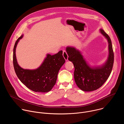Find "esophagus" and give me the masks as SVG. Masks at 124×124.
<instances>
[{"label": "esophagus", "mask_w": 124, "mask_h": 124, "mask_svg": "<svg viewBox=\"0 0 124 124\" xmlns=\"http://www.w3.org/2000/svg\"><path fill=\"white\" fill-rule=\"evenodd\" d=\"M63 56L64 58H65V60L67 61L68 60V54H67L66 50H63Z\"/></svg>", "instance_id": "34e87169"}]
</instances>
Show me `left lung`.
<instances>
[{
  "label": "left lung",
  "mask_w": 124,
  "mask_h": 124,
  "mask_svg": "<svg viewBox=\"0 0 124 124\" xmlns=\"http://www.w3.org/2000/svg\"><path fill=\"white\" fill-rule=\"evenodd\" d=\"M100 32L108 40L109 53L107 61L101 66H90L79 50L72 46L66 47L68 60L72 62L75 67V82L79 89L84 91L90 92L99 89L108 79L112 71L114 53L111 41L103 29H100Z\"/></svg>",
  "instance_id": "8db88e82"
}]
</instances>
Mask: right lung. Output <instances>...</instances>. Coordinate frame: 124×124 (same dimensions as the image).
<instances>
[{"instance_id": "obj_1", "label": "right lung", "mask_w": 124, "mask_h": 124, "mask_svg": "<svg viewBox=\"0 0 124 124\" xmlns=\"http://www.w3.org/2000/svg\"><path fill=\"white\" fill-rule=\"evenodd\" d=\"M23 36L22 35L17 39L13 49V65L16 74L31 90L42 93L49 92L55 84L59 70L65 62L63 51L60 50L52 55L47 54L43 62L36 69H24L17 63L16 55V46Z\"/></svg>"}]
</instances>
